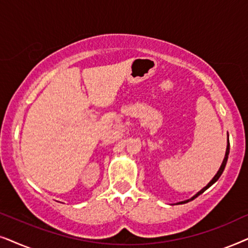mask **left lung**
<instances>
[{"label":"left lung","instance_id":"obj_1","mask_svg":"<svg viewBox=\"0 0 248 248\" xmlns=\"http://www.w3.org/2000/svg\"><path fill=\"white\" fill-rule=\"evenodd\" d=\"M228 155H229V136H228V144H227V150H226V155H224V158H223V161H222V164H221V167H220V169L217 170V172L216 173V176H214L213 178H212V180L210 181L209 184L206 185L205 187L204 188H202V189H201L199 193L197 194H195V195H194L193 197H191V199H189V200H187V201H183V202H179V203H177V204H185V203H187V202H189V201H191V200H194V199H196L197 196L199 195H201V194L202 193H204V191H205L207 188L209 187H211L212 186V185L216 183V181L219 179L220 178V176L221 174H222V172H223V170H224V168H226V164H227V161H228Z\"/></svg>","mask_w":248,"mask_h":248}]
</instances>
